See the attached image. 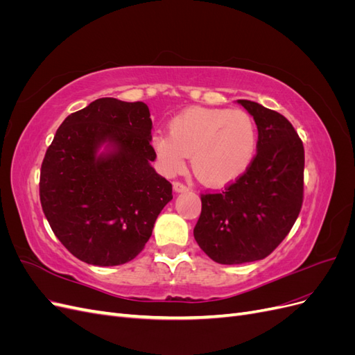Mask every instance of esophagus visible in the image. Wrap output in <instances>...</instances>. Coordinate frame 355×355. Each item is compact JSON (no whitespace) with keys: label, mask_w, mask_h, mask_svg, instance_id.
I'll return each instance as SVG.
<instances>
[{"label":"esophagus","mask_w":355,"mask_h":355,"mask_svg":"<svg viewBox=\"0 0 355 355\" xmlns=\"http://www.w3.org/2000/svg\"><path fill=\"white\" fill-rule=\"evenodd\" d=\"M173 189H175L176 192H185V191H188L189 188H188L185 184H182V182H175V184H173Z\"/></svg>","instance_id":"obj_1"}]
</instances>
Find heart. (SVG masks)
Listing matches in <instances>:
<instances>
[{"label":"heart","mask_w":355,"mask_h":355,"mask_svg":"<svg viewBox=\"0 0 355 355\" xmlns=\"http://www.w3.org/2000/svg\"><path fill=\"white\" fill-rule=\"evenodd\" d=\"M168 133L153 137L154 151L167 173H179L192 155V170L201 184L227 187L241 178L253 163L257 128L241 110L194 106L176 115Z\"/></svg>","instance_id":"1"}]
</instances>
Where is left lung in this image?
<instances>
[{
	"instance_id": "8db88e82",
	"label": "left lung",
	"mask_w": 355,
	"mask_h": 355,
	"mask_svg": "<svg viewBox=\"0 0 355 355\" xmlns=\"http://www.w3.org/2000/svg\"><path fill=\"white\" fill-rule=\"evenodd\" d=\"M257 125V149L245 173L222 192L201 194L194 237L223 265L261 261L295 225L304 201L305 153L286 116L252 101H239Z\"/></svg>"
}]
</instances>
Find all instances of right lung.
Returning a JSON list of instances; mask_svg holds the SVG:
<instances>
[{"label": "right lung", "mask_w": 355, "mask_h": 355, "mask_svg": "<svg viewBox=\"0 0 355 355\" xmlns=\"http://www.w3.org/2000/svg\"><path fill=\"white\" fill-rule=\"evenodd\" d=\"M151 128L144 102L114 98L92 102L58 128L41 164L40 200L53 232L80 261L135 259L173 198L170 182L151 166Z\"/></svg>", "instance_id": "right-lung-1"}]
</instances>
